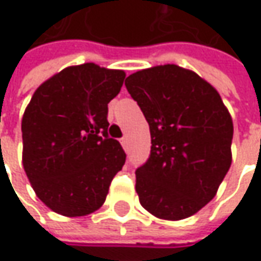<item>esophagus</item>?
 Segmentation results:
<instances>
[{"label":"esophagus","instance_id":"34e87169","mask_svg":"<svg viewBox=\"0 0 261 261\" xmlns=\"http://www.w3.org/2000/svg\"><path fill=\"white\" fill-rule=\"evenodd\" d=\"M120 143H122L123 149H127V138H126V136H123V138L120 139Z\"/></svg>","mask_w":261,"mask_h":261}]
</instances>
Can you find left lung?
Wrapping results in <instances>:
<instances>
[{
  "instance_id": "1",
  "label": "left lung",
  "mask_w": 261,
  "mask_h": 261,
  "mask_svg": "<svg viewBox=\"0 0 261 261\" xmlns=\"http://www.w3.org/2000/svg\"><path fill=\"white\" fill-rule=\"evenodd\" d=\"M151 130V155L136 169V192L146 211L184 220L216 197L231 165L232 119L220 94L176 64L126 77Z\"/></svg>"
}]
</instances>
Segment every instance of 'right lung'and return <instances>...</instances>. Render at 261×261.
Wrapping results in <instances>:
<instances>
[{"label": "right lung", "instance_id": "obj_1", "mask_svg": "<svg viewBox=\"0 0 261 261\" xmlns=\"http://www.w3.org/2000/svg\"><path fill=\"white\" fill-rule=\"evenodd\" d=\"M123 70L70 66L45 80L25 108L22 165L37 197L54 213L87 216L103 205L126 155L108 135V103Z\"/></svg>", "mask_w": 261, "mask_h": 261}]
</instances>
